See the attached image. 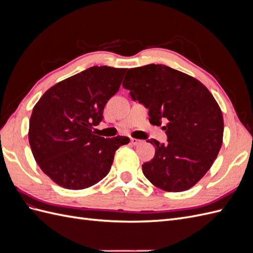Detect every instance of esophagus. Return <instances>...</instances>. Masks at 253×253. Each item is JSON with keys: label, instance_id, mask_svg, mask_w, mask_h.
Segmentation results:
<instances>
[{"label": "esophagus", "instance_id": "34e87169", "mask_svg": "<svg viewBox=\"0 0 253 253\" xmlns=\"http://www.w3.org/2000/svg\"><path fill=\"white\" fill-rule=\"evenodd\" d=\"M142 141L140 140V139H136V138H131V143L133 144V145H138V144H140Z\"/></svg>", "mask_w": 253, "mask_h": 253}]
</instances>
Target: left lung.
<instances>
[{
	"label": "left lung",
	"mask_w": 253,
	"mask_h": 253,
	"mask_svg": "<svg viewBox=\"0 0 253 253\" xmlns=\"http://www.w3.org/2000/svg\"><path fill=\"white\" fill-rule=\"evenodd\" d=\"M122 85L149 109L152 125L167 122L168 143L148 140L155 155L142 165L145 177L167 192L193 187L223 143V114L212 94L197 79L162 64L129 68Z\"/></svg>",
	"instance_id": "1"
}]
</instances>
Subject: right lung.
Masks as SVG:
<instances>
[{
  "label": "right lung",
  "instance_id": "right-lung-1",
  "mask_svg": "<svg viewBox=\"0 0 253 253\" xmlns=\"http://www.w3.org/2000/svg\"><path fill=\"white\" fill-rule=\"evenodd\" d=\"M126 68L93 66L61 81L37 102L28 139L41 170L60 187L81 190L104 178L114 155L128 137L93 132L105 104L117 93Z\"/></svg>",
  "mask_w": 253,
  "mask_h": 253
}]
</instances>
